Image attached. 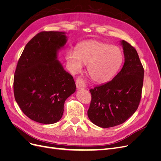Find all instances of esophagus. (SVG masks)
<instances>
[{"mask_svg": "<svg viewBox=\"0 0 161 161\" xmlns=\"http://www.w3.org/2000/svg\"><path fill=\"white\" fill-rule=\"evenodd\" d=\"M76 85L78 89H82L85 88L86 84L83 79H81V78H79L76 81Z\"/></svg>", "mask_w": 161, "mask_h": 161, "instance_id": "esophagus-1", "label": "esophagus"}]
</instances>
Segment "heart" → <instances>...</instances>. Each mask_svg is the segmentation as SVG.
<instances>
[{
	"label": "heart",
	"mask_w": 161,
	"mask_h": 161,
	"mask_svg": "<svg viewBox=\"0 0 161 161\" xmlns=\"http://www.w3.org/2000/svg\"><path fill=\"white\" fill-rule=\"evenodd\" d=\"M123 58V53L118 47L89 40L79 43L76 52H68L66 60L72 74L80 72L83 65H87V71L92 80L105 82L116 75L122 64Z\"/></svg>",
	"instance_id": "obj_1"
}]
</instances>
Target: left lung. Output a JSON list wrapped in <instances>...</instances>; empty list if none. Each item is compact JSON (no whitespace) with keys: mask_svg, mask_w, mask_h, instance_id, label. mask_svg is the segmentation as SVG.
I'll return each mask as SVG.
<instances>
[{"mask_svg":"<svg viewBox=\"0 0 161 161\" xmlns=\"http://www.w3.org/2000/svg\"><path fill=\"white\" fill-rule=\"evenodd\" d=\"M124 64L113 79L90 90L91 101L87 115L101 128L123 124L137 110L144 79V68L137 51L129 43L121 41Z\"/></svg>","mask_w":161,"mask_h":161,"instance_id":"obj_1","label":"left lung"}]
</instances>
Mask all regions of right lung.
Wrapping results in <instances>:
<instances>
[{"label": "right lung", "mask_w": 161, "mask_h": 161, "mask_svg": "<svg viewBox=\"0 0 161 161\" xmlns=\"http://www.w3.org/2000/svg\"><path fill=\"white\" fill-rule=\"evenodd\" d=\"M67 40L65 32L39 33L27 43L18 61L14 99L24 114L38 123L59 121L65 101L76 91L73 77L58 60Z\"/></svg>", "instance_id": "add662e5"}]
</instances>
